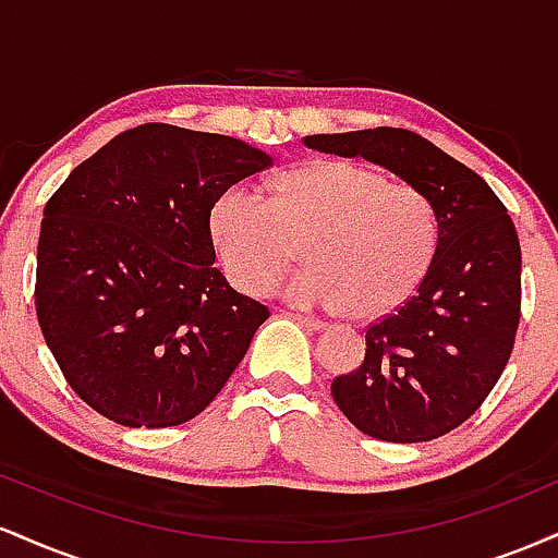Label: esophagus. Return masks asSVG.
Segmentation results:
<instances>
[{
	"label": "esophagus",
	"mask_w": 558,
	"mask_h": 558,
	"mask_svg": "<svg viewBox=\"0 0 558 558\" xmlns=\"http://www.w3.org/2000/svg\"><path fill=\"white\" fill-rule=\"evenodd\" d=\"M288 317H293L296 319V323L301 325V328H306V330H323V328H328V325L323 323V319H317V317H310V315H288Z\"/></svg>",
	"instance_id": "34e87169"
}]
</instances>
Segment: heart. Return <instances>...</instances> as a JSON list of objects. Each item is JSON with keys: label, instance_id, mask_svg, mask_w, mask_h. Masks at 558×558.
I'll return each mask as SVG.
<instances>
[{"label": "heart", "instance_id": "1", "mask_svg": "<svg viewBox=\"0 0 558 558\" xmlns=\"http://www.w3.org/2000/svg\"><path fill=\"white\" fill-rule=\"evenodd\" d=\"M215 246L243 293H262L296 254L301 267L280 283L299 306L345 304L377 315L401 304L430 267L438 226L412 185L388 183L377 170L345 159H315L275 181L272 204L233 185L213 207Z\"/></svg>", "mask_w": 558, "mask_h": 558}]
</instances>
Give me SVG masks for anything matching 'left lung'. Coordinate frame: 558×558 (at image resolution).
<instances>
[{"instance_id":"1","label":"left lung","mask_w":558,"mask_h":558,"mask_svg":"<svg viewBox=\"0 0 558 558\" xmlns=\"http://www.w3.org/2000/svg\"><path fill=\"white\" fill-rule=\"evenodd\" d=\"M304 146L380 165L433 207L438 243L417 293L369 325L364 362L330 393L377 440L440 438L475 414L509 362L522 301L514 222L475 170L403 128L315 133Z\"/></svg>"}]
</instances>
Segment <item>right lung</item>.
Returning <instances> with one entry per match:
<instances>
[{
    "mask_svg": "<svg viewBox=\"0 0 558 558\" xmlns=\"http://www.w3.org/2000/svg\"><path fill=\"white\" fill-rule=\"evenodd\" d=\"M270 165L239 138L146 123L47 202L36 317L70 388L107 420L183 425L241 364L270 312L215 267L209 215Z\"/></svg>",
    "mask_w": 558,
    "mask_h": 558,
    "instance_id": "obj_1",
    "label": "right lung"
}]
</instances>
